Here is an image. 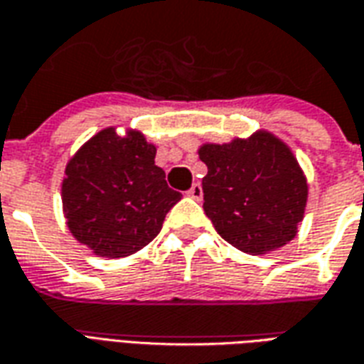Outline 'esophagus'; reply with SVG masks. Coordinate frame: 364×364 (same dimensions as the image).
Returning <instances> with one entry per match:
<instances>
[{"mask_svg":"<svg viewBox=\"0 0 364 364\" xmlns=\"http://www.w3.org/2000/svg\"><path fill=\"white\" fill-rule=\"evenodd\" d=\"M187 197L195 198V200H200V198H203V187H200V183H193V187L187 191Z\"/></svg>","mask_w":364,"mask_h":364,"instance_id":"34e87169","label":"esophagus"}]
</instances>
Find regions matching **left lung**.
I'll return each mask as SVG.
<instances>
[{
    "label": "left lung",
    "instance_id": "obj_1",
    "mask_svg": "<svg viewBox=\"0 0 364 364\" xmlns=\"http://www.w3.org/2000/svg\"><path fill=\"white\" fill-rule=\"evenodd\" d=\"M198 158L206 216L228 244L261 255L294 240L304 218L308 181L290 146L269 130L226 144L206 142Z\"/></svg>",
    "mask_w": 364,
    "mask_h": 364
}]
</instances>
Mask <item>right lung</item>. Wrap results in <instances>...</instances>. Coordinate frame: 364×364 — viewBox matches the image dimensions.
Returning a JSON list of instances; mask_svg holds the SVG:
<instances>
[{"label":"right lung","instance_id":"right-lung-1","mask_svg":"<svg viewBox=\"0 0 364 364\" xmlns=\"http://www.w3.org/2000/svg\"><path fill=\"white\" fill-rule=\"evenodd\" d=\"M156 144L140 130L117 127L91 136L66 164L62 208L72 236L99 257L119 259L158 236L181 200L156 166Z\"/></svg>","mask_w":364,"mask_h":364}]
</instances>
